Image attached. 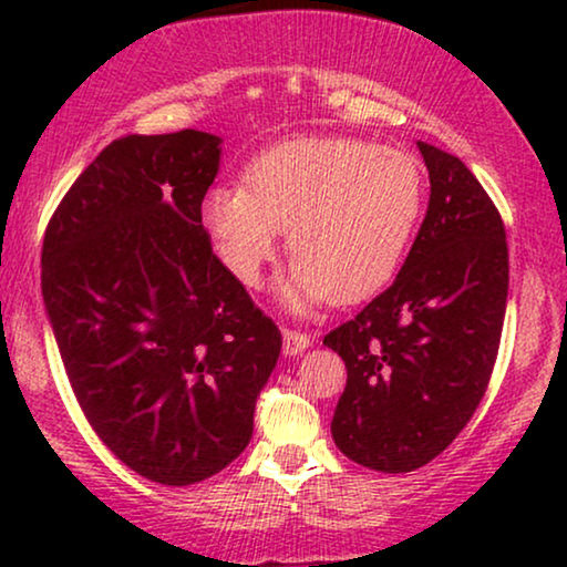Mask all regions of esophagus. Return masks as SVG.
<instances>
[{
    "mask_svg": "<svg viewBox=\"0 0 567 567\" xmlns=\"http://www.w3.org/2000/svg\"><path fill=\"white\" fill-rule=\"evenodd\" d=\"M281 336H284V353H289V355H297L301 351H307L309 343H312L307 332H301L297 328H284Z\"/></svg>",
    "mask_w": 567,
    "mask_h": 567,
    "instance_id": "1",
    "label": "esophagus"
}]
</instances>
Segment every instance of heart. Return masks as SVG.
<instances>
[{"label":"heart","mask_w":567,"mask_h":567,"mask_svg":"<svg viewBox=\"0 0 567 567\" xmlns=\"http://www.w3.org/2000/svg\"><path fill=\"white\" fill-rule=\"evenodd\" d=\"M421 162L363 138L307 136L270 146L245 185H219L204 224L224 266L258 286L289 231L293 262L284 299L305 309L330 297L351 305L390 281L423 208Z\"/></svg>","instance_id":"obj_1"}]
</instances>
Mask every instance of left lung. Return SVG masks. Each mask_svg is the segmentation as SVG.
<instances>
[{
  "label": "left lung",
  "instance_id": "obj_1",
  "mask_svg": "<svg viewBox=\"0 0 567 567\" xmlns=\"http://www.w3.org/2000/svg\"><path fill=\"white\" fill-rule=\"evenodd\" d=\"M431 200L390 289L322 343L346 361L332 439L348 460L413 472L470 423L498 359L508 245L498 208L460 157L417 142Z\"/></svg>",
  "mask_w": 567,
  "mask_h": 567
}]
</instances>
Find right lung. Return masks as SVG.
Segmentation results:
<instances>
[{"label": "right lung", "instance_id": "obj_1", "mask_svg": "<svg viewBox=\"0 0 567 567\" xmlns=\"http://www.w3.org/2000/svg\"><path fill=\"white\" fill-rule=\"evenodd\" d=\"M219 136L115 138L43 237L41 289L97 439L138 475L193 485L237 460L281 330L212 250L200 204Z\"/></svg>", "mask_w": 567, "mask_h": 567}]
</instances>
